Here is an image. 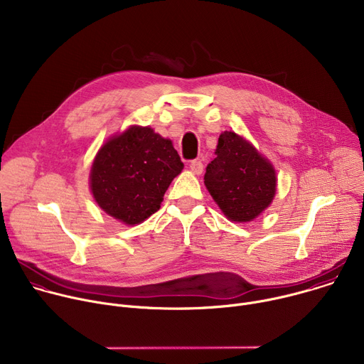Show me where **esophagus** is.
I'll use <instances>...</instances> for the list:
<instances>
[{"instance_id": "obj_1", "label": "esophagus", "mask_w": 364, "mask_h": 364, "mask_svg": "<svg viewBox=\"0 0 364 364\" xmlns=\"http://www.w3.org/2000/svg\"><path fill=\"white\" fill-rule=\"evenodd\" d=\"M190 170L194 174H201L203 173V163L200 160H193L190 161Z\"/></svg>"}]
</instances>
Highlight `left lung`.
<instances>
[{
  "label": "left lung",
  "mask_w": 364,
  "mask_h": 364,
  "mask_svg": "<svg viewBox=\"0 0 364 364\" xmlns=\"http://www.w3.org/2000/svg\"><path fill=\"white\" fill-rule=\"evenodd\" d=\"M216 159L205 167L204 184L228 219L250 222L271 204L275 170L247 141L235 132L219 136Z\"/></svg>",
  "instance_id": "8db88e82"
}]
</instances>
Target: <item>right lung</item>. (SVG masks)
<instances>
[{
  "instance_id": "add662e5",
  "label": "right lung",
  "mask_w": 364,
  "mask_h": 364,
  "mask_svg": "<svg viewBox=\"0 0 364 364\" xmlns=\"http://www.w3.org/2000/svg\"><path fill=\"white\" fill-rule=\"evenodd\" d=\"M181 170L170 139L148 127H132L100 148L90 171V188L108 215L138 225L160 210L164 193Z\"/></svg>"
}]
</instances>
